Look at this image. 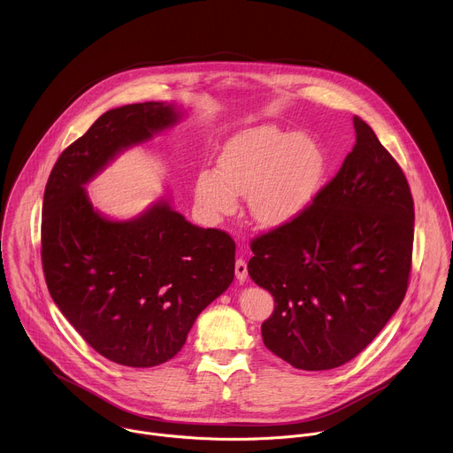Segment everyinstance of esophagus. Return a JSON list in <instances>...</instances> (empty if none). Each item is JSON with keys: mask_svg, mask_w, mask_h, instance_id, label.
I'll return each mask as SVG.
<instances>
[{"mask_svg": "<svg viewBox=\"0 0 453 453\" xmlns=\"http://www.w3.org/2000/svg\"><path fill=\"white\" fill-rule=\"evenodd\" d=\"M234 274H236L238 281L247 280V264H245V260H242V257H238V260L234 262Z\"/></svg>", "mask_w": 453, "mask_h": 453, "instance_id": "esophagus-1", "label": "esophagus"}]
</instances>
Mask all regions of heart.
<instances>
[{
    "instance_id": "b5f03b06",
    "label": "heart",
    "mask_w": 453,
    "mask_h": 453,
    "mask_svg": "<svg viewBox=\"0 0 453 453\" xmlns=\"http://www.w3.org/2000/svg\"><path fill=\"white\" fill-rule=\"evenodd\" d=\"M219 170L203 168L196 197L210 215H229L236 196H247L250 215L265 226H281L301 215L326 173V154L304 133L273 125L249 128L231 138Z\"/></svg>"
}]
</instances>
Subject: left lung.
<instances>
[{
    "instance_id": "8db88e82",
    "label": "left lung",
    "mask_w": 453,
    "mask_h": 453,
    "mask_svg": "<svg viewBox=\"0 0 453 453\" xmlns=\"http://www.w3.org/2000/svg\"><path fill=\"white\" fill-rule=\"evenodd\" d=\"M357 142L294 220L250 242L249 276L274 297L267 349L296 369L339 367L400 308L412 267L414 201L396 159L353 118Z\"/></svg>"
}]
</instances>
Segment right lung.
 Returning <instances> with one entry per match:
<instances>
[{"label":"right lung","mask_w":453,"mask_h":453,"mask_svg":"<svg viewBox=\"0 0 453 453\" xmlns=\"http://www.w3.org/2000/svg\"><path fill=\"white\" fill-rule=\"evenodd\" d=\"M177 118L163 102L104 112L58 156L44 189L41 260L51 299L95 351L128 367L173 358L234 278L236 245L226 231L189 224L166 201L112 222L82 188L118 152Z\"/></svg>","instance_id":"add662e5"}]
</instances>
